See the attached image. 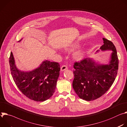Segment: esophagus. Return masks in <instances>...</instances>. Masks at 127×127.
I'll return each instance as SVG.
<instances>
[{"label": "esophagus", "instance_id": "34e87169", "mask_svg": "<svg viewBox=\"0 0 127 127\" xmlns=\"http://www.w3.org/2000/svg\"><path fill=\"white\" fill-rule=\"evenodd\" d=\"M66 69H67V66L65 65H63V66L61 67V71H62V72L65 71V70Z\"/></svg>", "mask_w": 127, "mask_h": 127}]
</instances>
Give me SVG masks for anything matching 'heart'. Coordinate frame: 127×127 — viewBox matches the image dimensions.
<instances>
[{"instance_id": "obj_1", "label": "heart", "mask_w": 127, "mask_h": 127, "mask_svg": "<svg viewBox=\"0 0 127 127\" xmlns=\"http://www.w3.org/2000/svg\"><path fill=\"white\" fill-rule=\"evenodd\" d=\"M80 44L78 42H75L74 43L69 44V45L65 47V50L66 51H73L80 46ZM86 53V50L85 48H80L75 51L73 54V58L77 61H80L82 60Z\"/></svg>"}]
</instances>
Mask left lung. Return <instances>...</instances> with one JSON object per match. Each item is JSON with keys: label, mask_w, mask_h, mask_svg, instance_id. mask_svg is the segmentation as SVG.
I'll return each mask as SVG.
<instances>
[{"label": "left lung", "mask_w": 127, "mask_h": 127, "mask_svg": "<svg viewBox=\"0 0 127 127\" xmlns=\"http://www.w3.org/2000/svg\"><path fill=\"white\" fill-rule=\"evenodd\" d=\"M102 39L104 44L100 49L102 51H112L107 64L98 63L93 59L86 58L76 62L74 65L75 70L73 89L79 98L86 101L95 100L105 94L117 75L119 60L116 48L112 42Z\"/></svg>", "instance_id": "8db88e82"}]
</instances>
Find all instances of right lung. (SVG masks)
Returning <instances> with one entry per match:
<instances>
[{"label":"right lung","mask_w":127,"mask_h":127,"mask_svg":"<svg viewBox=\"0 0 127 127\" xmlns=\"http://www.w3.org/2000/svg\"><path fill=\"white\" fill-rule=\"evenodd\" d=\"M9 63L15 84L28 98L41 102L48 99L53 95L60 76L59 63L45 60L32 71L24 72L17 68L12 52Z\"/></svg>","instance_id":"obj_1"}]
</instances>
